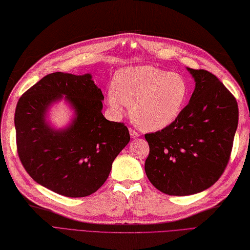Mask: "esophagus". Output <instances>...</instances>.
Returning <instances> with one entry per match:
<instances>
[{
	"label": "esophagus",
	"mask_w": 250,
	"mask_h": 250,
	"mask_svg": "<svg viewBox=\"0 0 250 250\" xmlns=\"http://www.w3.org/2000/svg\"><path fill=\"white\" fill-rule=\"evenodd\" d=\"M128 132H130V135H131L132 138H137V137H139V135H140L138 132H136L134 128H132V127L128 128Z\"/></svg>",
	"instance_id": "esophagus-1"
}]
</instances>
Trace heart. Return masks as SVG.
Returning a JSON list of instances; mask_svg holds the SVG:
<instances>
[{
	"mask_svg": "<svg viewBox=\"0 0 250 250\" xmlns=\"http://www.w3.org/2000/svg\"><path fill=\"white\" fill-rule=\"evenodd\" d=\"M185 78L154 66L127 67L118 71L107 94L115 113L131 107L134 123L146 131H159L179 117L188 98Z\"/></svg>",
	"mask_w": 250,
	"mask_h": 250,
	"instance_id": "obj_1",
	"label": "heart"
}]
</instances>
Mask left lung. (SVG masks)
Masks as SVG:
<instances>
[{
	"label": "left lung",
	"instance_id": "left-lung-1",
	"mask_svg": "<svg viewBox=\"0 0 250 250\" xmlns=\"http://www.w3.org/2000/svg\"><path fill=\"white\" fill-rule=\"evenodd\" d=\"M195 81L189 104L163 130L146 134V173L168 195L185 196L210 188L230 158L238 126V104L215 75L187 68Z\"/></svg>",
	"mask_w": 250,
	"mask_h": 250
}]
</instances>
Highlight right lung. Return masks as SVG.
Returning a JSON list of instances; mask_svg holds the SVG:
<instances>
[{"label": "right lung", "instance_id": "add662e5", "mask_svg": "<svg viewBox=\"0 0 250 250\" xmlns=\"http://www.w3.org/2000/svg\"><path fill=\"white\" fill-rule=\"evenodd\" d=\"M63 95L76 117L65 130L55 131L45 123V112ZM103 100L90 74L64 72L43 77L21 96L14 115L18 154L36 183L67 197L88 196L103 186L130 141L125 124L104 117Z\"/></svg>", "mask_w": 250, "mask_h": 250}]
</instances>
